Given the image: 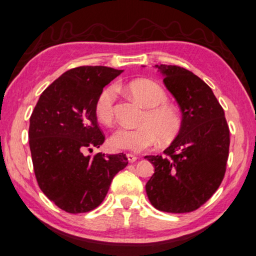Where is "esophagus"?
<instances>
[{
	"instance_id": "obj_1",
	"label": "esophagus",
	"mask_w": 256,
	"mask_h": 256,
	"mask_svg": "<svg viewBox=\"0 0 256 256\" xmlns=\"http://www.w3.org/2000/svg\"><path fill=\"white\" fill-rule=\"evenodd\" d=\"M126 158H128V161L130 163H134V162L138 160V158L135 156V155L131 154V153H128V154H126Z\"/></svg>"
}]
</instances>
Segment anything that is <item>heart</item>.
I'll return each instance as SVG.
<instances>
[{"mask_svg":"<svg viewBox=\"0 0 256 256\" xmlns=\"http://www.w3.org/2000/svg\"><path fill=\"white\" fill-rule=\"evenodd\" d=\"M124 90L146 110L138 128L121 126L113 133V148L138 153L154 146L158 140L168 143L176 138L182 125L181 116L172 104L166 103L168 95L161 85L148 78H138L128 82ZM115 102V88H103L95 103V114L100 122L106 125L113 122Z\"/></svg>","mask_w":256,"mask_h":256,"instance_id":"obj_1","label":"heart"}]
</instances>
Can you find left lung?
<instances>
[{
  "label": "left lung",
  "instance_id": "1",
  "mask_svg": "<svg viewBox=\"0 0 256 256\" xmlns=\"http://www.w3.org/2000/svg\"><path fill=\"white\" fill-rule=\"evenodd\" d=\"M182 112L181 130L164 155H146L154 174L145 185L155 208L198 210L221 185L228 158L230 130L211 88L178 65H155Z\"/></svg>",
  "mask_w": 256,
  "mask_h": 256
}]
</instances>
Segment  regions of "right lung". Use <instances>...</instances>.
Masks as SVG:
<instances>
[{
	"label": "right lung",
	"mask_w": 256,
	"mask_h": 256,
	"mask_svg": "<svg viewBox=\"0 0 256 256\" xmlns=\"http://www.w3.org/2000/svg\"><path fill=\"white\" fill-rule=\"evenodd\" d=\"M122 72L108 66L68 70L44 90L30 118L28 143L38 186L68 213L98 208L113 178L128 163L123 153L86 155L105 140L95 103L105 85Z\"/></svg>",
	"instance_id": "add662e5"
}]
</instances>
